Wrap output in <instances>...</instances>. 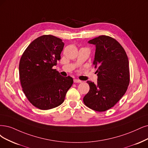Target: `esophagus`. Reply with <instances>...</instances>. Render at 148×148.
Listing matches in <instances>:
<instances>
[{"mask_svg":"<svg viewBox=\"0 0 148 148\" xmlns=\"http://www.w3.org/2000/svg\"><path fill=\"white\" fill-rule=\"evenodd\" d=\"M74 83H82V80H80L79 79H74Z\"/></svg>","mask_w":148,"mask_h":148,"instance_id":"34e87169","label":"esophagus"}]
</instances>
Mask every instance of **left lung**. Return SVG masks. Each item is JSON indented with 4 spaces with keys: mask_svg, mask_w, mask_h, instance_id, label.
Listing matches in <instances>:
<instances>
[{
    "mask_svg": "<svg viewBox=\"0 0 148 148\" xmlns=\"http://www.w3.org/2000/svg\"><path fill=\"white\" fill-rule=\"evenodd\" d=\"M88 43L96 46L93 64L97 68V82L87 81L90 90L84 97L88 107L104 112L121 99L130 82L129 60L124 48L114 38L101 35Z\"/></svg>",
    "mask_w": 148,
    "mask_h": 148,
    "instance_id": "left-lung-1",
    "label": "left lung"
}]
</instances>
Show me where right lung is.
Listing matches in <instances>:
<instances>
[{
  "label": "right lung",
  "instance_id": "add662e5",
  "mask_svg": "<svg viewBox=\"0 0 148 148\" xmlns=\"http://www.w3.org/2000/svg\"><path fill=\"white\" fill-rule=\"evenodd\" d=\"M62 40L45 35L33 41L24 52L19 65L21 84L27 99L35 107L46 110L61 105L73 84L53 69L64 47Z\"/></svg>",
  "mask_w": 148,
  "mask_h": 148
}]
</instances>
